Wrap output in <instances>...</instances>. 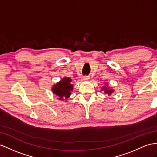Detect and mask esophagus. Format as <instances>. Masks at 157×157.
<instances>
[{"label": "esophagus", "instance_id": "obj_1", "mask_svg": "<svg viewBox=\"0 0 157 157\" xmlns=\"http://www.w3.org/2000/svg\"><path fill=\"white\" fill-rule=\"evenodd\" d=\"M83 79L84 80V81H89V80L90 79V76H84V77L83 78Z\"/></svg>", "mask_w": 157, "mask_h": 157}]
</instances>
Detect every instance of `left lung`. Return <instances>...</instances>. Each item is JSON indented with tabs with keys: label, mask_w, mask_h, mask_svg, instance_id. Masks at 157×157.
<instances>
[{
	"label": "left lung",
	"mask_w": 157,
	"mask_h": 157,
	"mask_svg": "<svg viewBox=\"0 0 157 157\" xmlns=\"http://www.w3.org/2000/svg\"><path fill=\"white\" fill-rule=\"evenodd\" d=\"M101 91H104V93L107 94L108 95H111L115 91L113 88L109 86V85H108V83H107V82H105V85H104L103 87H102L101 88Z\"/></svg>",
	"instance_id": "obj_1"
}]
</instances>
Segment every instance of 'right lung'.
<instances>
[{
    "label": "right lung",
    "mask_w": 157,
    "mask_h": 157,
    "mask_svg": "<svg viewBox=\"0 0 157 157\" xmlns=\"http://www.w3.org/2000/svg\"><path fill=\"white\" fill-rule=\"evenodd\" d=\"M73 90L74 84L72 83V79L68 77H64L52 87L53 94L57 96L58 99L61 101H63L64 99L69 98Z\"/></svg>",
    "instance_id": "right-lung-1"
}]
</instances>
